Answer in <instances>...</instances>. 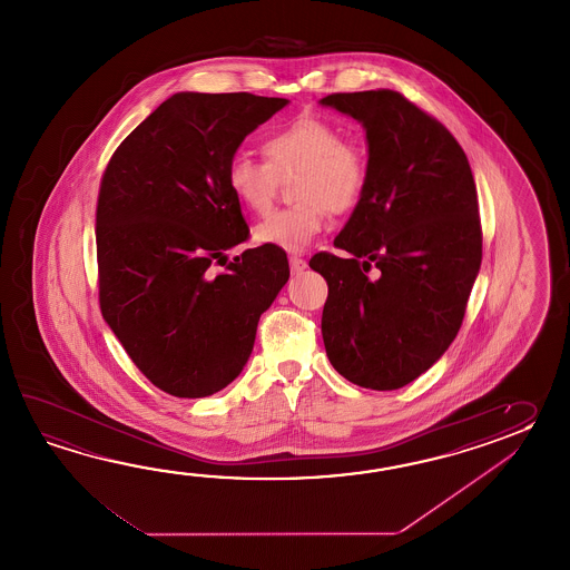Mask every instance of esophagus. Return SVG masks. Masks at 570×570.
<instances>
[{"mask_svg": "<svg viewBox=\"0 0 570 570\" xmlns=\"http://www.w3.org/2000/svg\"><path fill=\"white\" fill-rule=\"evenodd\" d=\"M289 265L293 273H302V271L307 268V263H305V258H302V256H289Z\"/></svg>", "mask_w": 570, "mask_h": 570, "instance_id": "34e87169", "label": "esophagus"}]
</instances>
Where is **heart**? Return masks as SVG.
<instances>
[{
  "instance_id": "b5f03b06",
  "label": "heart",
  "mask_w": 570,
  "mask_h": 570,
  "mask_svg": "<svg viewBox=\"0 0 570 570\" xmlns=\"http://www.w3.org/2000/svg\"><path fill=\"white\" fill-rule=\"evenodd\" d=\"M263 160L234 155L226 165V185L246 212L267 214L279 179L295 175V206L273 212L255 230V240L287 253H303L324 232L327 212L346 214L361 204L368 185L363 148L344 140L334 124L314 116L268 132L261 142Z\"/></svg>"
}]
</instances>
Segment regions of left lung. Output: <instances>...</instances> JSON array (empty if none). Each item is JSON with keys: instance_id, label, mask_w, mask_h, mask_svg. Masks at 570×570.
<instances>
[{"instance_id": "left-lung-1", "label": "left lung", "mask_w": 570, "mask_h": 570, "mask_svg": "<svg viewBox=\"0 0 570 570\" xmlns=\"http://www.w3.org/2000/svg\"><path fill=\"white\" fill-rule=\"evenodd\" d=\"M322 104L361 121L368 142L366 191L334 240L351 258L309 261L327 283L324 346L354 385L393 391L436 363L461 330L483 258L473 170L449 128L400 91Z\"/></svg>"}]
</instances>
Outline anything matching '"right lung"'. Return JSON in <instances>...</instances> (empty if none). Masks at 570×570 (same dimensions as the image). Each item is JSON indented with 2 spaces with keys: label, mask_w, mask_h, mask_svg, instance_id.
<instances>
[{
  "label": "right lung",
  "mask_w": 570,
  "mask_h": 570,
  "mask_svg": "<svg viewBox=\"0 0 570 570\" xmlns=\"http://www.w3.org/2000/svg\"><path fill=\"white\" fill-rule=\"evenodd\" d=\"M285 106L283 97L246 91L175 94L124 138L104 170L101 315L140 373L175 397L214 395L240 375L261 314L289 279L287 255L275 246L226 256L250 234L226 165Z\"/></svg>",
  "instance_id": "add662e5"
}]
</instances>
